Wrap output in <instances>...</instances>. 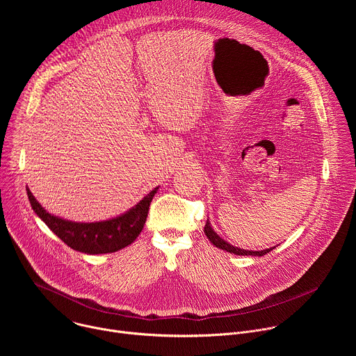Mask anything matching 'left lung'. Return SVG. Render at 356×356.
Returning a JSON list of instances; mask_svg holds the SVG:
<instances>
[{
  "instance_id": "1",
  "label": "left lung",
  "mask_w": 356,
  "mask_h": 356,
  "mask_svg": "<svg viewBox=\"0 0 356 356\" xmlns=\"http://www.w3.org/2000/svg\"><path fill=\"white\" fill-rule=\"evenodd\" d=\"M204 232H206L207 238L211 241L213 245H216L217 248H220V249H222V250H227V252H229V253H235V255H243V257H249V255H252V257H264L265 253H268V252H270L273 248H276V246H273V248H268V249H264V250H248V249H241V248H238V246H234V245H231L229 242H227L225 239H222V238L213 229L211 222H210L209 218H207V222H206V227H204Z\"/></svg>"
}]
</instances>
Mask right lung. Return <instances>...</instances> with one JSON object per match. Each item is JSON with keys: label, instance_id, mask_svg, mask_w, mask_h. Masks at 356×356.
Here are the masks:
<instances>
[{"label": "right lung", "instance_id": "add662e5", "mask_svg": "<svg viewBox=\"0 0 356 356\" xmlns=\"http://www.w3.org/2000/svg\"><path fill=\"white\" fill-rule=\"evenodd\" d=\"M159 187L145 195L124 214L97 222H74L47 213L26 187L28 198L36 216L67 246L87 255L111 253L131 245L143 229L149 206Z\"/></svg>", "mask_w": 356, "mask_h": 356}]
</instances>
